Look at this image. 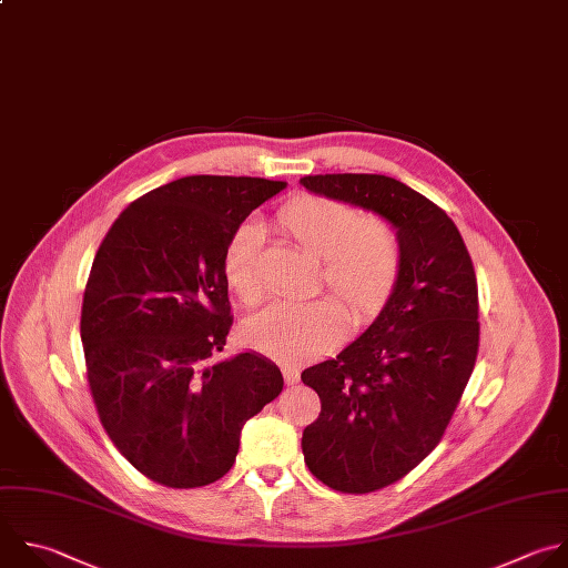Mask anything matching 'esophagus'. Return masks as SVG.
Segmentation results:
<instances>
[{"label":"esophagus","instance_id":"esophagus-1","mask_svg":"<svg viewBox=\"0 0 568 568\" xmlns=\"http://www.w3.org/2000/svg\"><path fill=\"white\" fill-rule=\"evenodd\" d=\"M281 372H283V379H285V384H287V386L298 384V372H296L294 367H283Z\"/></svg>","mask_w":568,"mask_h":568}]
</instances>
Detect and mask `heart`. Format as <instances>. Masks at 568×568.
<instances>
[{
	"label": "heart",
	"instance_id": "b5f03b06",
	"mask_svg": "<svg viewBox=\"0 0 568 568\" xmlns=\"http://www.w3.org/2000/svg\"><path fill=\"white\" fill-rule=\"evenodd\" d=\"M276 230L303 254L321 261L318 283L335 296L305 303H278L243 325V341L285 363L307 361L334 345L347 329L369 323L390 301L404 265L397 232L379 216L321 196H298L276 214ZM223 272L243 305H258L265 296L263 234L243 225L227 243Z\"/></svg>",
	"mask_w": 568,
	"mask_h": 568
}]
</instances>
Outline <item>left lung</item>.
I'll return each mask as SVG.
<instances>
[{"label": "left lung", "instance_id": "1", "mask_svg": "<svg viewBox=\"0 0 568 568\" xmlns=\"http://www.w3.org/2000/svg\"><path fill=\"white\" fill-rule=\"evenodd\" d=\"M301 184L379 214L402 241V276L382 314L336 358L301 374L321 399L301 442L310 473L363 495L406 477L442 442L477 361V278L455 223L408 184L379 173Z\"/></svg>", "mask_w": 568, "mask_h": 568}]
</instances>
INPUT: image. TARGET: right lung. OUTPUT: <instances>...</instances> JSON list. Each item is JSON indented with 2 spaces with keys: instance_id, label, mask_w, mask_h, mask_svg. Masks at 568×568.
I'll return each mask as SVG.
<instances>
[{
  "instance_id": "right-lung-1",
  "label": "right lung",
  "mask_w": 568,
  "mask_h": 568,
  "mask_svg": "<svg viewBox=\"0 0 568 568\" xmlns=\"http://www.w3.org/2000/svg\"><path fill=\"white\" fill-rule=\"evenodd\" d=\"M281 180L186 175L133 201L106 232L82 301L98 417L155 484L199 488L236 462L241 430L283 390L281 369L243 352L212 363L234 323L223 258Z\"/></svg>"
}]
</instances>
